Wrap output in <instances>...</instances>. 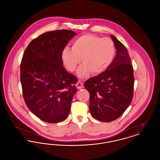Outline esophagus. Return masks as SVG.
Instances as JSON below:
<instances>
[{"instance_id":"esophagus-1","label":"esophagus","mask_w":160,"mask_h":160,"mask_svg":"<svg viewBox=\"0 0 160 160\" xmlns=\"http://www.w3.org/2000/svg\"><path fill=\"white\" fill-rule=\"evenodd\" d=\"M76 87L77 89H80L84 88V85L83 83H82L81 82H78L76 84Z\"/></svg>"}]
</instances>
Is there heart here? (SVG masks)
<instances>
[{"mask_svg": "<svg viewBox=\"0 0 160 160\" xmlns=\"http://www.w3.org/2000/svg\"><path fill=\"white\" fill-rule=\"evenodd\" d=\"M115 53L114 42L110 38L84 34L73 41L72 48H63L61 58L65 67L71 72L76 69L82 59L84 63L78 69L77 76L84 78L91 72L99 74L106 71L113 61Z\"/></svg>", "mask_w": 160, "mask_h": 160, "instance_id": "heart-1", "label": "heart"}]
</instances>
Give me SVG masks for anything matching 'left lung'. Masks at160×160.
<instances>
[{"label": "left lung", "instance_id": "1", "mask_svg": "<svg viewBox=\"0 0 160 160\" xmlns=\"http://www.w3.org/2000/svg\"><path fill=\"white\" fill-rule=\"evenodd\" d=\"M116 54L106 70L89 78L84 88L90 94L89 111L102 122L117 119L127 110L133 97L134 70L127 48L114 36Z\"/></svg>", "mask_w": 160, "mask_h": 160}]
</instances>
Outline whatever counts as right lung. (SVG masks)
<instances>
[{
  "mask_svg": "<svg viewBox=\"0 0 160 160\" xmlns=\"http://www.w3.org/2000/svg\"><path fill=\"white\" fill-rule=\"evenodd\" d=\"M76 35L65 29L47 32L33 39L23 54V98L28 108L44 122H62L69 113L77 80L63 67L61 53Z\"/></svg>",
  "mask_w": 160,
  "mask_h": 160,
  "instance_id": "obj_1",
  "label": "right lung"
}]
</instances>
